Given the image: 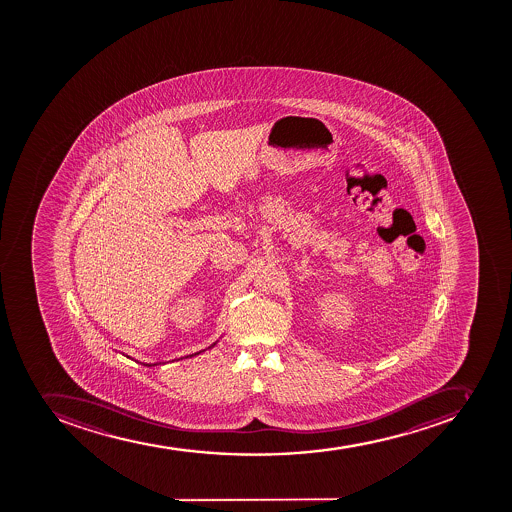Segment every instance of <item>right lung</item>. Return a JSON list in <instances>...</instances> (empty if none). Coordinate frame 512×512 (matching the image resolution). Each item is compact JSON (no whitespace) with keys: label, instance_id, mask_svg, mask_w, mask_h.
Masks as SVG:
<instances>
[{"label":"right lung","instance_id":"add662e5","mask_svg":"<svg viewBox=\"0 0 512 512\" xmlns=\"http://www.w3.org/2000/svg\"><path fill=\"white\" fill-rule=\"evenodd\" d=\"M155 365H157V363H155Z\"/></svg>","mask_w":512,"mask_h":512}]
</instances>
